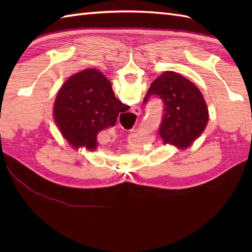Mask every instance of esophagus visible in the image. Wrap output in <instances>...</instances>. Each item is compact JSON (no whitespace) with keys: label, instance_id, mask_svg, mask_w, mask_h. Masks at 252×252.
<instances>
[{"label":"esophagus","instance_id":"34e87169","mask_svg":"<svg viewBox=\"0 0 252 252\" xmlns=\"http://www.w3.org/2000/svg\"><path fill=\"white\" fill-rule=\"evenodd\" d=\"M132 112L136 116H140L142 114V109L138 106H134V107H132Z\"/></svg>","mask_w":252,"mask_h":252}]
</instances>
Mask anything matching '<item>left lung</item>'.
<instances>
[{
    "label": "left lung",
    "instance_id": "obj_1",
    "mask_svg": "<svg viewBox=\"0 0 252 252\" xmlns=\"http://www.w3.org/2000/svg\"><path fill=\"white\" fill-rule=\"evenodd\" d=\"M153 96L163 101L159 134L163 144L181 149L191 145L208 123V107L196 85L174 71H165L154 80L144 103Z\"/></svg>",
    "mask_w": 252,
    "mask_h": 252
}]
</instances>
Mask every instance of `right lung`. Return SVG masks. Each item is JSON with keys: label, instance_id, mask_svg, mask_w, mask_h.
I'll return each mask as SVG.
<instances>
[{"label": "right lung", "instance_id": "add662e5", "mask_svg": "<svg viewBox=\"0 0 252 252\" xmlns=\"http://www.w3.org/2000/svg\"><path fill=\"white\" fill-rule=\"evenodd\" d=\"M129 108L116 97L109 80L90 68L63 84L55 99L54 119L72 147L95 151L98 132L114 126L118 115Z\"/></svg>", "mask_w": 252, "mask_h": 252}]
</instances>
